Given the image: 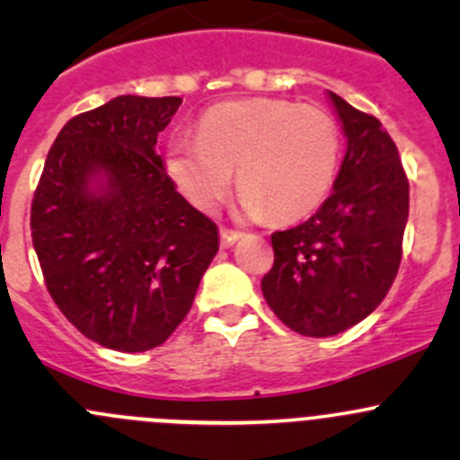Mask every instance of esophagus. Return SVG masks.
<instances>
[{"instance_id": "34e87169", "label": "esophagus", "mask_w": 460, "mask_h": 460, "mask_svg": "<svg viewBox=\"0 0 460 460\" xmlns=\"http://www.w3.org/2000/svg\"><path fill=\"white\" fill-rule=\"evenodd\" d=\"M243 231H235V229H220V243L222 247H231V244L238 243L243 238Z\"/></svg>"}]
</instances>
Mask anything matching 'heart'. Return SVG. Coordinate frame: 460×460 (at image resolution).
Here are the masks:
<instances>
[{
    "label": "heart",
    "mask_w": 460,
    "mask_h": 460,
    "mask_svg": "<svg viewBox=\"0 0 460 460\" xmlns=\"http://www.w3.org/2000/svg\"><path fill=\"white\" fill-rule=\"evenodd\" d=\"M341 160V128L327 111L289 100L222 102L200 118L198 136L178 133L166 148V171L182 196L213 211L234 184L252 217H305L329 196Z\"/></svg>",
    "instance_id": "heart-1"
}]
</instances>
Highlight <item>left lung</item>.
<instances>
[{"label":"left lung","mask_w":460,"mask_h":460,"mask_svg":"<svg viewBox=\"0 0 460 460\" xmlns=\"http://www.w3.org/2000/svg\"><path fill=\"white\" fill-rule=\"evenodd\" d=\"M347 137L333 191L303 225L271 235L262 294L303 336H336L383 303L402 256L410 182L398 148L374 115L329 93Z\"/></svg>","instance_id":"obj_1"}]
</instances>
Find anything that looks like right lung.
Returning <instances> with one entry per match:
<instances>
[{"instance_id":"obj_1","label":"right lung","mask_w":460,"mask_h":460,"mask_svg":"<svg viewBox=\"0 0 460 460\" xmlns=\"http://www.w3.org/2000/svg\"><path fill=\"white\" fill-rule=\"evenodd\" d=\"M180 97L119 95L55 137L31 204L50 298L109 349L162 345L191 309L217 226L175 191L155 153Z\"/></svg>"}]
</instances>
